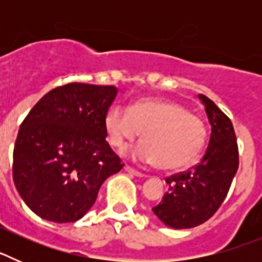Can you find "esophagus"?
Wrapping results in <instances>:
<instances>
[{
    "instance_id": "34e87169",
    "label": "esophagus",
    "mask_w": 262,
    "mask_h": 262,
    "mask_svg": "<svg viewBox=\"0 0 262 262\" xmlns=\"http://www.w3.org/2000/svg\"><path fill=\"white\" fill-rule=\"evenodd\" d=\"M124 169H126V172H128L129 174H133V176H136V177H145V173L140 172V170H136V169H134L133 166H129V165H124Z\"/></svg>"
}]
</instances>
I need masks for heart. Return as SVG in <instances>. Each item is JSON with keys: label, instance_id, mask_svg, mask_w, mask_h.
Segmentation results:
<instances>
[{"label": "heart", "instance_id": "1", "mask_svg": "<svg viewBox=\"0 0 262 262\" xmlns=\"http://www.w3.org/2000/svg\"><path fill=\"white\" fill-rule=\"evenodd\" d=\"M107 140L123 149L143 133L136 159L154 163L164 170L193 165L203 149L206 127L184 105L159 98H140L128 108L115 105L105 115Z\"/></svg>", "mask_w": 262, "mask_h": 262}]
</instances>
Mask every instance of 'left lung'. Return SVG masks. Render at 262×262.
I'll use <instances>...</instances> for the list:
<instances>
[{
  "label": "left lung",
  "instance_id": "8db88e82",
  "mask_svg": "<svg viewBox=\"0 0 262 262\" xmlns=\"http://www.w3.org/2000/svg\"><path fill=\"white\" fill-rule=\"evenodd\" d=\"M211 124L209 147L200 163L165 181L168 191L154 207L160 221L176 230L209 221L230 190L239 168V148L232 122L209 97L200 94Z\"/></svg>",
  "mask_w": 262,
  "mask_h": 262
}]
</instances>
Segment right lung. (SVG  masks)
<instances>
[{
  "label": "right lung",
  "mask_w": 262,
  "mask_h": 262,
  "mask_svg": "<svg viewBox=\"0 0 262 262\" xmlns=\"http://www.w3.org/2000/svg\"><path fill=\"white\" fill-rule=\"evenodd\" d=\"M118 88L57 86L30 110L18 131L13 180L38 216L71 223L86 214L106 178L123 168L106 142L105 115Z\"/></svg>",
  "instance_id": "obj_1"
}]
</instances>
